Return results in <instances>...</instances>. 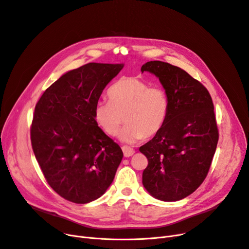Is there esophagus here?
<instances>
[{
  "label": "esophagus",
  "mask_w": 249,
  "mask_h": 249,
  "mask_svg": "<svg viewBox=\"0 0 249 249\" xmlns=\"http://www.w3.org/2000/svg\"><path fill=\"white\" fill-rule=\"evenodd\" d=\"M122 149H123V152H124V157H130V156H132L135 153L134 149L131 148V147H128V146H123Z\"/></svg>",
  "instance_id": "obj_1"
}]
</instances>
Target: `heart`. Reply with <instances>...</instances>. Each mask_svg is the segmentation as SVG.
<instances>
[{
	"mask_svg": "<svg viewBox=\"0 0 249 249\" xmlns=\"http://www.w3.org/2000/svg\"><path fill=\"white\" fill-rule=\"evenodd\" d=\"M109 101L95 104L96 124L107 136L114 137L124 121L125 126L119 135L124 142L134 143L153 137L164 125L170 112V99L161 87L135 76L123 77L107 92Z\"/></svg>",
	"mask_w": 249,
	"mask_h": 249,
	"instance_id": "1",
	"label": "heart"
}]
</instances>
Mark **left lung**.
Segmentation results:
<instances>
[{
    "instance_id": "8db88e82",
    "label": "left lung",
    "mask_w": 249,
    "mask_h": 249,
    "mask_svg": "<svg viewBox=\"0 0 249 249\" xmlns=\"http://www.w3.org/2000/svg\"><path fill=\"white\" fill-rule=\"evenodd\" d=\"M141 71L157 76L170 99L164 125L139 149L148 159L142 182L156 199L181 200L202 184L215 152L218 131L212 97L201 83L170 63L149 61Z\"/></svg>"
}]
</instances>
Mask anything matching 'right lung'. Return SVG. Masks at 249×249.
Here are the masks:
<instances>
[{
  "label": "right lung",
  "instance_id": "add662e5",
  "mask_svg": "<svg viewBox=\"0 0 249 249\" xmlns=\"http://www.w3.org/2000/svg\"><path fill=\"white\" fill-rule=\"evenodd\" d=\"M124 64L88 63L63 74L37 101L33 150L48 184L64 199L89 203L113 182L124 153L96 124L94 106Z\"/></svg>",
  "mask_w": 249,
  "mask_h": 249
}]
</instances>
